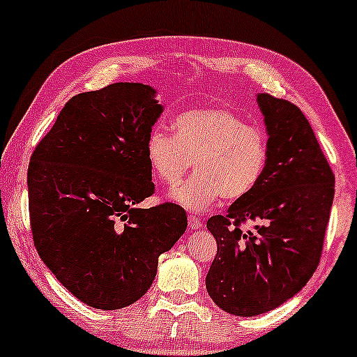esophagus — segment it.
<instances>
[{
  "mask_svg": "<svg viewBox=\"0 0 357 357\" xmlns=\"http://www.w3.org/2000/svg\"><path fill=\"white\" fill-rule=\"evenodd\" d=\"M203 226L202 219H198L197 216H188V227L192 229V231H197V229H199Z\"/></svg>",
  "mask_w": 357,
  "mask_h": 357,
  "instance_id": "1",
  "label": "esophagus"
}]
</instances>
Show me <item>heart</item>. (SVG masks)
<instances>
[{
  "label": "heart",
  "instance_id": "1",
  "mask_svg": "<svg viewBox=\"0 0 357 357\" xmlns=\"http://www.w3.org/2000/svg\"><path fill=\"white\" fill-rule=\"evenodd\" d=\"M174 135L154 126L144 151L151 174L175 187L192 167L195 177L170 198L190 211H203L219 198H245L260 182L268 164V139L258 126L224 109H193L172 121Z\"/></svg>",
  "mask_w": 357,
  "mask_h": 357
}]
</instances>
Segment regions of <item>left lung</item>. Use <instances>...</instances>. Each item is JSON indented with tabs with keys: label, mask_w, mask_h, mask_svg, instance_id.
Instances as JSON below:
<instances>
[{
	"label": "left lung",
	"mask_w": 357,
	"mask_h": 357,
	"mask_svg": "<svg viewBox=\"0 0 357 357\" xmlns=\"http://www.w3.org/2000/svg\"><path fill=\"white\" fill-rule=\"evenodd\" d=\"M268 133V164L253 192L226 216L208 219L218 242L206 289L218 307L255 317L284 304L319 266L335 197V175L301 109L257 96ZM257 220L255 231L243 222Z\"/></svg>",
	"instance_id": "1"
}]
</instances>
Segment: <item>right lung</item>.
I'll return each instance as SVG.
<instances>
[{"instance_id":"right-lung-1","label":"right lung","mask_w":357,"mask_h":357,"mask_svg":"<svg viewBox=\"0 0 357 357\" xmlns=\"http://www.w3.org/2000/svg\"><path fill=\"white\" fill-rule=\"evenodd\" d=\"M160 114L155 89L141 82L82 92L32 153L33 245L56 280L94 309H123L144 296L159 255L187 229L178 204L138 206L154 193L144 144Z\"/></svg>"}]
</instances>
